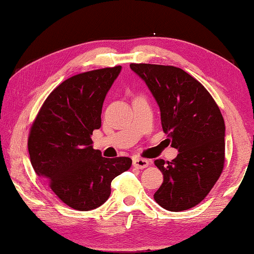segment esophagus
Here are the masks:
<instances>
[{
    "label": "esophagus",
    "instance_id": "obj_1",
    "mask_svg": "<svg viewBox=\"0 0 254 254\" xmlns=\"http://www.w3.org/2000/svg\"><path fill=\"white\" fill-rule=\"evenodd\" d=\"M133 167L134 168H138V169H144V168L148 167L149 161L146 159H140V158H137V159H133Z\"/></svg>",
    "mask_w": 254,
    "mask_h": 254
}]
</instances>
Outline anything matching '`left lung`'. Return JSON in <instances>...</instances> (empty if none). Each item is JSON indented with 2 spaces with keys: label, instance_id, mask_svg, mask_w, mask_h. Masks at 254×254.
I'll return each instance as SVG.
<instances>
[{
  "label": "left lung",
  "instance_id": "obj_1",
  "mask_svg": "<svg viewBox=\"0 0 254 254\" xmlns=\"http://www.w3.org/2000/svg\"><path fill=\"white\" fill-rule=\"evenodd\" d=\"M160 107L164 133L178 154L155 160L163 182L155 201L170 212L190 209L209 193L226 161L224 120L215 100L201 83L173 65L131 63Z\"/></svg>",
  "mask_w": 254,
  "mask_h": 254
}]
</instances>
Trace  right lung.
<instances>
[{
	"label": "right lung",
	"mask_w": 254,
	"mask_h": 254,
	"mask_svg": "<svg viewBox=\"0 0 254 254\" xmlns=\"http://www.w3.org/2000/svg\"><path fill=\"white\" fill-rule=\"evenodd\" d=\"M121 69L103 67L67 78L47 96L31 126L32 167L73 209L101 206L112 192V181L131 167L130 158H103L92 147L93 131L101 127L106 94Z\"/></svg>",
	"instance_id": "obj_1"
}]
</instances>
